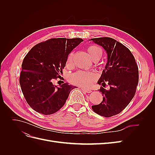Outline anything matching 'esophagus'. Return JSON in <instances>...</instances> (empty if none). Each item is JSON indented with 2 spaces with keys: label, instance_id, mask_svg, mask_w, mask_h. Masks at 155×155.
Returning a JSON list of instances; mask_svg holds the SVG:
<instances>
[{
  "label": "esophagus",
  "instance_id": "34e87169",
  "mask_svg": "<svg viewBox=\"0 0 155 155\" xmlns=\"http://www.w3.org/2000/svg\"><path fill=\"white\" fill-rule=\"evenodd\" d=\"M81 90L84 92H86V93H91L92 92L91 90H88V89H85V88H81Z\"/></svg>",
  "mask_w": 155,
  "mask_h": 155
}]
</instances>
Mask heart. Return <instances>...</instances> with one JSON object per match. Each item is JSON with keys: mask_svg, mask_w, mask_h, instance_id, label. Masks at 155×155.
Listing matches in <instances>:
<instances>
[{"mask_svg": "<svg viewBox=\"0 0 155 155\" xmlns=\"http://www.w3.org/2000/svg\"><path fill=\"white\" fill-rule=\"evenodd\" d=\"M87 51L91 59L94 61L96 59L99 60L102 56L101 49L95 45H92L87 48ZM74 54L70 52L68 55L67 64L68 66L72 65L73 62ZM97 79V75L94 72H87L79 70L70 75L69 81L73 85L81 87L82 88H88L91 87L92 83Z\"/></svg>", "mask_w": 155, "mask_h": 155, "instance_id": "b5f03b06", "label": "heart"}]
</instances>
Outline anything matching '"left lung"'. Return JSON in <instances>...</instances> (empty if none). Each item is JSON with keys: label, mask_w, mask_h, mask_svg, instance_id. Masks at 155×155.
<instances>
[{"label": "left lung", "mask_w": 155, "mask_h": 155, "mask_svg": "<svg viewBox=\"0 0 155 155\" xmlns=\"http://www.w3.org/2000/svg\"><path fill=\"white\" fill-rule=\"evenodd\" d=\"M91 41L101 46L107 54V62L97 81L106 90L100 89L104 96L100 104L92 105L96 114L109 118L118 114L129 105L137 90L138 83V67L131 51L125 46L110 37L93 38Z\"/></svg>", "instance_id": "1"}]
</instances>
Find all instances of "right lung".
I'll return each instance as SVG.
<instances>
[{
    "label": "right lung",
    "mask_w": 155,
    "mask_h": 155,
    "mask_svg": "<svg viewBox=\"0 0 155 155\" xmlns=\"http://www.w3.org/2000/svg\"><path fill=\"white\" fill-rule=\"evenodd\" d=\"M82 41L81 38L50 39L35 45L26 54L19 82L26 102L34 110L52 114L64 105L76 87L67 83L58 87L52 81L60 78L68 55Z\"/></svg>",
    "instance_id": "obj_1"
}]
</instances>
